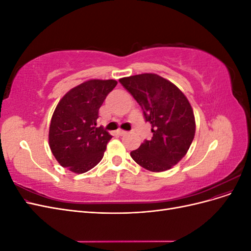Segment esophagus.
Returning a JSON list of instances; mask_svg holds the SVG:
<instances>
[{
    "label": "esophagus",
    "mask_w": 251,
    "mask_h": 251,
    "mask_svg": "<svg viewBox=\"0 0 251 251\" xmlns=\"http://www.w3.org/2000/svg\"><path fill=\"white\" fill-rule=\"evenodd\" d=\"M117 134H118L119 136H124V135L127 134V132H126V131H124V130H118V131H117Z\"/></svg>",
    "instance_id": "34e87169"
}]
</instances>
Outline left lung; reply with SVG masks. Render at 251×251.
<instances>
[{
  "label": "left lung",
  "instance_id": "obj_1",
  "mask_svg": "<svg viewBox=\"0 0 251 251\" xmlns=\"http://www.w3.org/2000/svg\"><path fill=\"white\" fill-rule=\"evenodd\" d=\"M139 103L153 137L131 151L135 162L151 172L170 170L185 156L196 132L192 105L185 95L157 74L144 73L119 79Z\"/></svg>",
  "mask_w": 251,
  "mask_h": 251
}]
</instances>
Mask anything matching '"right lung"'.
Listing matches in <instances>:
<instances>
[{
    "label": "right lung",
    "mask_w": 251,
    "mask_h": 251,
    "mask_svg": "<svg viewBox=\"0 0 251 251\" xmlns=\"http://www.w3.org/2000/svg\"><path fill=\"white\" fill-rule=\"evenodd\" d=\"M116 85L114 79H91L59 100L51 118L49 146L63 168L82 174L102 159L112 136L97 126L98 111Z\"/></svg>",
    "instance_id": "1"
}]
</instances>
